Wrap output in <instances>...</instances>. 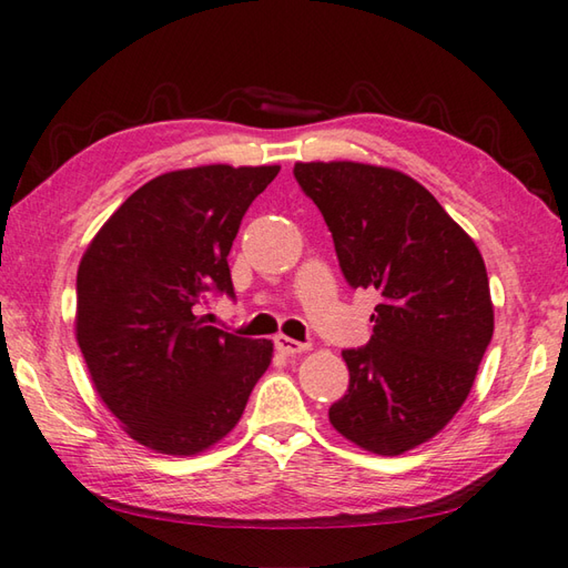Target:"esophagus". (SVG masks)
Here are the masks:
<instances>
[{"instance_id":"esophagus-1","label":"esophagus","mask_w":568,"mask_h":568,"mask_svg":"<svg viewBox=\"0 0 568 568\" xmlns=\"http://www.w3.org/2000/svg\"><path fill=\"white\" fill-rule=\"evenodd\" d=\"M275 348L281 354H285V356H297V354H303V352H307V344H303V342H295V339H291V336H275Z\"/></svg>"}]
</instances>
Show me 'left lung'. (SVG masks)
<instances>
[{"mask_svg":"<svg viewBox=\"0 0 568 568\" xmlns=\"http://www.w3.org/2000/svg\"><path fill=\"white\" fill-rule=\"evenodd\" d=\"M352 287L376 291L373 334L342 352L348 390L332 427L381 456L439 434L470 393L493 336L484 256L427 187L393 168L295 163Z\"/></svg>","mask_w":568,"mask_h":568,"instance_id":"obj_1","label":"left lung"}]
</instances>
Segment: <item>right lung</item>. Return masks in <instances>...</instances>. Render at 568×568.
<instances>
[{
	"mask_svg": "<svg viewBox=\"0 0 568 568\" xmlns=\"http://www.w3.org/2000/svg\"><path fill=\"white\" fill-rule=\"evenodd\" d=\"M281 165H200L149 180L90 241L75 336L94 390L131 439L171 456L210 449L244 415L273 358L200 315L234 297L226 256Z\"/></svg>",
	"mask_w": 568,
	"mask_h": 568,
	"instance_id": "add662e5",
	"label": "right lung"
}]
</instances>
